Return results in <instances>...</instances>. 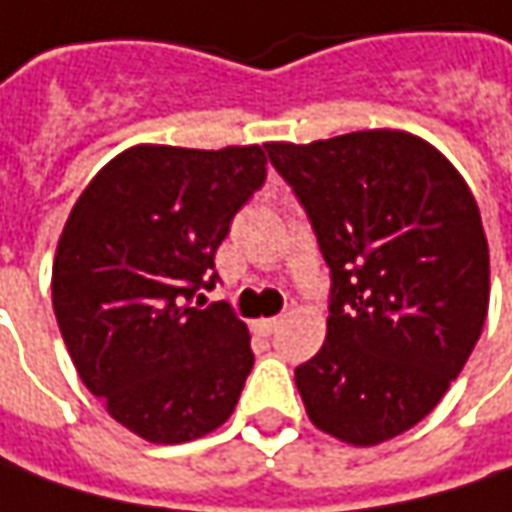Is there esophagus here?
<instances>
[{
	"instance_id": "obj_1",
	"label": "esophagus",
	"mask_w": 512,
	"mask_h": 512,
	"mask_svg": "<svg viewBox=\"0 0 512 512\" xmlns=\"http://www.w3.org/2000/svg\"><path fill=\"white\" fill-rule=\"evenodd\" d=\"M255 328H257V334L269 337V334H274V331L280 328V317H263V320H257Z\"/></svg>"
}]
</instances>
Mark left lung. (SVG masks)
<instances>
[{
    "mask_svg": "<svg viewBox=\"0 0 512 512\" xmlns=\"http://www.w3.org/2000/svg\"><path fill=\"white\" fill-rule=\"evenodd\" d=\"M266 152L331 269L326 343L294 368L309 419L357 448L394 439L439 405L485 326L476 198L442 152L399 130Z\"/></svg>",
    "mask_w": 512,
    "mask_h": 512,
    "instance_id": "obj_1",
    "label": "left lung"
}]
</instances>
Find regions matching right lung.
Instances as JSON below:
<instances>
[{"label":"right lung","mask_w":512,"mask_h":512,"mask_svg":"<svg viewBox=\"0 0 512 512\" xmlns=\"http://www.w3.org/2000/svg\"><path fill=\"white\" fill-rule=\"evenodd\" d=\"M266 181L263 147L141 144L81 192L53 260V311L93 397L127 431L178 445L221 428L255 354L215 289V252Z\"/></svg>","instance_id":"right-lung-1"}]
</instances>
